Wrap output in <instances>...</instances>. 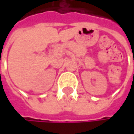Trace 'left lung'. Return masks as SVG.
<instances>
[{
  "mask_svg": "<svg viewBox=\"0 0 134 134\" xmlns=\"http://www.w3.org/2000/svg\"><path fill=\"white\" fill-rule=\"evenodd\" d=\"M133 62H134V59H133Z\"/></svg>",
  "mask_w": 134,
  "mask_h": 134,
  "instance_id": "obj_1",
  "label": "left lung"
}]
</instances>
